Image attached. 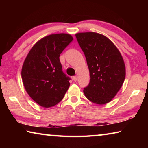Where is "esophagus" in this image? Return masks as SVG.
<instances>
[{"mask_svg":"<svg viewBox=\"0 0 148 148\" xmlns=\"http://www.w3.org/2000/svg\"><path fill=\"white\" fill-rule=\"evenodd\" d=\"M77 76H74L72 77V79H73V80L74 82H76L77 81Z\"/></svg>","mask_w":148,"mask_h":148,"instance_id":"esophagus-1","label":"esophagus"}]
</instances>
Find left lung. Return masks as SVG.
Returning <instances> with one entry per match:
<instances>
[{"label": "left lung", "instance_id": "1", "mask_svg": "<svg viewBox=\"0 0 148 148\" xmlns=\"http://www.w3.org/2000/svg\"><path fill=\"white\" fill-rule=\"evenodd\" d=\"M86 56L90 81L84 89L93 103H108L121 89L125 78V65L118 49L106 36L93 32L76 34Z\"/></svg>", "mask_w": 148, "mask_h": 148}]
</instances>
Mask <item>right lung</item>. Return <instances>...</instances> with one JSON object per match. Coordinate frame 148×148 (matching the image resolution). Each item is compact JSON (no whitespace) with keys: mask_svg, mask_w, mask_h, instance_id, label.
<instances>
[{"mask_svg":"<svg viewBox=\"0 0 148 148\" xmlns=\"http://www.w3.org/2000/svg\"><path fill=\"white\" fill-rule=\"evenodd\" d=\"M72 40L69 34L48 35L34 45L25 59L21 70L23 86L40 106H55L68 90L71 78L62 72L59 56Z\"/></svg>","mask_w":148,"mask_h":148,"instance_id":"obj_1","label":"right lung"}]
</instances>
